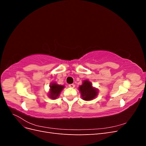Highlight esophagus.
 Instances as JSON below:
<instances>
[{
    "mask_svg": "<svg viewBox=\"0 0 146 146\" xmlns=\"http://www.w3.org/2000/svg\"><path fill=\"white\" fill-rule=\"evenodd\" d=\"M69 86L70 87V88H73L75 87V85H74V84H69Z\"/></svg>",
    "mask_w": 146,
    "mask_h": 146,
    "instance_id": "obj_1",
    "label": "esophagus"
}]
</instances>
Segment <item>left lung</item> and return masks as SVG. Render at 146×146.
Listing matches in <instances>:
<instances>
[{
	"label": "left lung",
	"mask_w": 146,
	"mask_h": 146,
	"mask_svg": "<svg viewBox=\"0 0 146 146\" xmlns=\"http://www.w3.org/2000/svg\"><path fill=\"white\" fill-rule=\"evenodd\" d=\"M79 91L81 92L82 98L85 100L93 99L98 94L97 90L92 88L91 83L88 80L83 81V85L79 87Z\"/></svg>",
	"instance_id": "left-lung-1"
}]
</instances>
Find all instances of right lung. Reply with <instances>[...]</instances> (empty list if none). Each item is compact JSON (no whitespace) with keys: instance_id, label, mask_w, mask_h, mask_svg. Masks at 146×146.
<instances>
[{"instance_id":"1","label":"right lung","mask_w":146,"mask_h":146,"mask_svg":"<svg viewBox=\"0 0 146 146\" xmlns=\"http://www.w3.org/2000/svg\"><path fill=\"white\" fill-rule=\"evenodd\" d=\"M50 86V91L49 93V97L51 99H55L57 97L59 96L61 90H62L63 89V88L64 87V86L57 85L56 83H52V85Z\"/></svg>"}]
</instances>
